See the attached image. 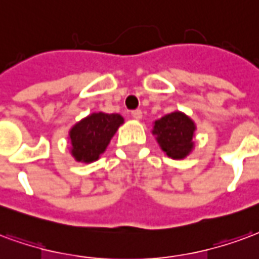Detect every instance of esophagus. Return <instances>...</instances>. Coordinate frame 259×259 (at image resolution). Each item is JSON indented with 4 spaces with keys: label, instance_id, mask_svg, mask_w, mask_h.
Wrapping results in <instances>:
<instances>
[{
    "label": "esophagus",
    "instance_id": "obj_1",
    "mask_svg": "<svg viewBox=\"0 0 259 259\" xmlns=\"http://www.w3.org/2000/svg\"><path fill=\"white\" fill-rule=\"evenodd\" d=\"M131 116L134 117V118H137V120H141V118H142V111L141 110L131 111Z\"/></svg>",
    "mask_w": 259,
    "mask_h": 259
}]
</instances>
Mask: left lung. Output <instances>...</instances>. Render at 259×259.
Listing matches in <instances>:
<instances>
[{"label":"left lung","mask_w":259,"mask_h":259,"mask_svg":"<svg viewBox=\"0 0 259 259\" xmlns=\"http://www.w3.org/2000/svg\"><path fill=\"white\" fill-rule=\"evenodd\" d=\"M196 125L192 118L174 111L154 121L153 135H156L160 148L168 157L181 160L185 158L194 146L193 137Z\"/></svg>","instance_id":"1"}]
</instances>
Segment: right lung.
Here are the masks:
<instances>
[{
	"instance_id": "obj_1",
	"label": "right lung",
	"mask_w": 259,
	"mask_h": 259,
	"mask_svg": "<svg viewBox=\"0 0 259 259\" xmlns=\"http://www.w3.org/2000/svg\"><path fill=\"white\" fill-rule=\"evenodd\" d=\"M124 122L120 114L92 113L75 124L69 132L71 156L81 163L96 161L105 152L110 139Z\"/></svg>"
}]
</instances>
